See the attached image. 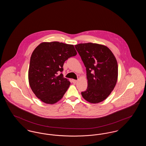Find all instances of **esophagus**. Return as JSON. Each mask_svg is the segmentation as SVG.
<instances>
[{
  "label": "esophagus",
  "mask_w": 146,
  "mask_h": 146,
  "mask_svg": "<svg viewBox=\"0 0 146 146\" xmlns=\"http://www.w3.org/2000/svg\"><path fill=\"white\" fill-rule=\"evenodd\" d=\"M76 82H77V80H74V79L72 80V83H73L76 84Z\"/></svg>",
  "instance_id": "1"
}]
</instances>
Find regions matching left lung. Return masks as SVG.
<instances>
[{"label":"left lung","mask_w":146,"mask_h":146,"mask_svg":"<svg viewBox=\"0 0 146 146\" xmlns=\"http://www.w3.org/2000/svg\"><path fill=\"white\" fill-rule=\"evenodd\" d=\"M86 70L88 88L82 92L87 101L97 104L103 101L113 90L118 79V63L107 46L95 43L75 45Z\"/></svg>","instance_id":"1"}]
</instances>
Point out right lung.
Masks as SVG:
<instances>
[{"label":"right lung","instance_id":"right-lung-1","mask_svg":"<svg viewBox=\"0 0 146 146\" xmlns=\"http://www.w3.org/2000/svg\"><path fill=\"white\" fill-rule=\"evenodd\" d=\"M73 45L58 42H44L33 51L30 60L28 80L35 96L43 102L54 104L62 98L70 81L58 72L68 58L76 56Z\"/></svg>","mask_w":146,"mask_h":146}]
</instances>
